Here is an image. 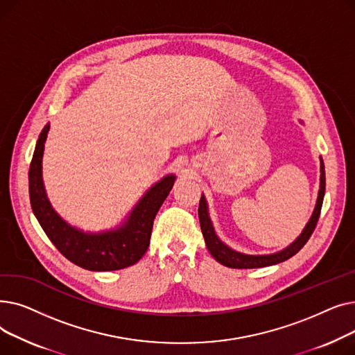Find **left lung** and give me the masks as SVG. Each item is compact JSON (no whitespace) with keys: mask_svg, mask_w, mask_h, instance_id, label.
I'll list each match as a JSON object with an SVG mask.
<instances>
[{"mask_svg":"<svg viewBox=\"0 0 355 355\" xmlns=\"http://www.w3.org/2000/svg\"><path fill=\"white\" fill-rule=\"evenodd\" d=\"M324 194H325V166H324V161L321 158V177H320L318 198H316L313 213H312L309 221L306 223L305 229L302 230V233L300 236H297V239L293 241V243H291L284 250L277 252V253H272V254H257V256L236 252V250L230 249L227 245L223 243L214 232L213 223L209 216V207H207L206 198H204V196H201V200L198 204V218H200L201 233L204 236V240H206V246L218 263L225 265L227 268H233V269H254V268H265V266H272L276 263L285 262V260H288L289 257L296 254L305 246L311 234L313 233V230L316 227V223H318V218L321 214Z\"/></svg>","mask_w":355,"mask_h":355,"instance_id":"left-lung-1","label":"left lung"}]
</instances>
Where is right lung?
Instances as JSON below:
<instances>
[{"label":"right lung","instance_id":"obj_1","mask_svg":"<svg viewBox=\"0 0 355 355\" xmlns=\"http://www.w3.org/2000/svg\"><path fill=\"white\" fill-rule=\"evenodd\" d=\"M49 129L47 123L37 139L28 171L31 209L44 233L66 259L83 269L106 272L135 265L149 246L154 218L170 194L175 175L170 174L154 184L119 227L102 233H85L66 223L47 198L42 161Z\"/></svg>","mask_w":355,"mask_h":355}]
</instances>
